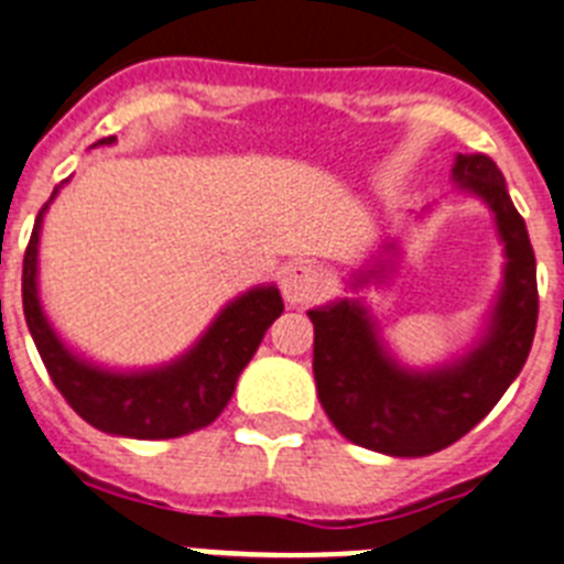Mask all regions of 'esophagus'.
Wrapping results in <instances>:
<instances>
[{
    "label": "esophagus",
    "mask_w": 564,
    "mask_h": 564,
    "mask_svg": "<svg viewBox=\"0 0 564 564\" xmlns=\"http://www.w3.org/2000/svg\"><path fill=\"white\" fill-rule=\"evenodd\" d=\"M279 288H282V296L291 305H308L314 302L325 288V273L311 262H291L279 276Z\"/></svg>",
    "instance_id": "34e87169"
}]
</instances>
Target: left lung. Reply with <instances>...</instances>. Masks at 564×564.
Segmentation results:
<instances>
[{
    "label": "left lung",
    "mask_w": 564,
    "mask_h": 564,
    "mask_svg": "<svg viewBox=\"0 0 564 564\" xmlns=\"http://www.w3.org/2000/svg\"><path fill=\"white\" fill-rule=\"evenodd\" d=\"M453 181L484 198L505 241V285L492 323L469 355L444 369L409 371L380 346L360 300L308 311L314 323V380L339 435L375 453L417 458L464 438L513 383L533 346L539 316L536 256L528 227L507 195L492 158L458 155ZM377 271H369V279ZM366 282V273L357 285Z\"/></svg>",
    "instance_id": "left-lung-1"
}]
</instances>
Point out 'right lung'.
<instances>
[{
    "label": "right lung",
    "mask_w": 564,
    "mask_h": 564,
    "mask_svg": "<svg viewBox=\"0 0 564 564\" xmlns=\"http://www.w3.org/2000/svg\"><path fill=\"white\" fill-rule=\"evenodd\" d=\"M111 141L115 138H104L100 143ZM59 187L42 204L22 262L25 323L51 380L83 421L109 435L161 441L204 430L221 415V409L232 398L241 369L256 355L273 319L285 311L282 296L273 285L241 293L239 300H232L216 316V323L209 325L187 355L161 369L123 375V371L91 366L63 346V339L54 334L42 314L40 293H36L42 216Z\"/></svg>",
    "instance_id": "obj_1"
}]
</instances>
